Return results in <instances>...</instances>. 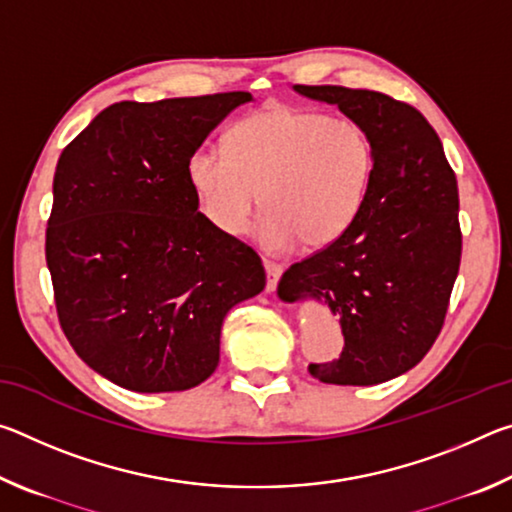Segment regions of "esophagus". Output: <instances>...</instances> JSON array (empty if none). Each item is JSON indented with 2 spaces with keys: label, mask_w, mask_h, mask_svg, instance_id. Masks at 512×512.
Returning <instances> with one entry per match:
<instances>
[{
  "label": "esophagus",
  "mask_w": 512,
  "mask_h": 512,
  "mask_svg": "<svg viewBox=\"0 0 512 512\" xmlns=\"http://www.w3.org/2000/svg\"><path fill=\"white\" fill-rule=\"evenodd\" d=\"M264 268H266V289L268 291H275L277 289V282H280V277H282V266L264 259Z\"/></svg>",
  "instance_id": "obj_1"
}]
</instances>
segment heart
Here are the masks:
<instances>
[{"instance_id":"obj_1","label":"heart","mask_w":512,"mask_h":512,"mask_svg":"<svg viewBox=\"0 0 512 512\" xmlns=\"http://www.w3.org/2000/svg\"><path fill=\"white\" fill-rule=\"evenodd\" d=\"M225 146L194 149L189 185L207 221L230 237L244 235L262 192L257 239L273 253L339 241L375 183L377 149L366 128L325 112L271 106L232 126Z\"/></svg>"}]
</instances>
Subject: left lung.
<instances>
[{
  "instance_id": "left-lung-1",
  "label": "left lung",
  "mask_w": 512,
  "mask_h": 512,
  "mask_svg": "<svg viewBox=\"0 0 512 512\" xmlns=\"http://www.w3.org/2000/svg\"><path fill=\"white\" fill-rule=\"evenodd\" d=\"M334 103L377 149L375 183L345 235L287 268L277 296L316 298L339 318V359L309 363L325 384L372 386L418 366L445 323L458 266L456 176L436 131L409 103L341 85H293Z\"/></svg>"
}]
</instances>
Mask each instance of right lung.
Returning a JSON list of instances; mask_svg holds the SVG:
<instances>
[{
  "label": "right lung",
  "mask_w": 512,
  "mask_h": 512,
  "mask_svg": "<svg viewBox=\"0 0 512 512\" xmlns=\"http://www.w3.org/2000/svg\"><path fill=\"white\" fill-rule=\"evenodd\" d=\"M250 92L121 101L56 164L47 266L74 352L135 393L194 388L219 366L228 311L266 287L262 259L198 212L187 160Z\"/></svg>",
  "instance_id": "add662e5"
}]
</instances>
